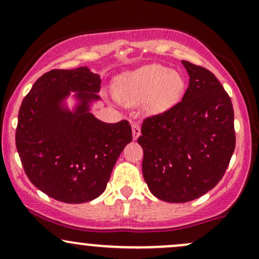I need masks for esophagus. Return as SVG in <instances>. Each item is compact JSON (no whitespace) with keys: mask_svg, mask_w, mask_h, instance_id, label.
<instances>
[{"mask_svg":"<svg viewBox=\"0 0 259 259\" xmlns=\"http://www.w3.org/2000/svg\"><path fill=\"white\" fill-rule=\"evenodd\" d=\"M132 129H133V139L138 140L139 136L141 135V127H140L139 124L134 123L132 125Z\"/></svg>","mask_w":259,"mask_h":259,"instance_id":"1","label":"esophagus"}]
</instances>
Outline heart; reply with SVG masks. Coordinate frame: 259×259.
Returning a JSON list of instances; mask_svg holds the SVG:
<instances>
[{
	"instance_id": "b5f03b06",
	"label": "heart",
	"mask_w": 259,
	"mask_h": 259,
	"mask_svg": "<svg viewBox=\"0 0 259 259\" xmlns=\"http://www.w3.org/2000/svg\"><path fill=\"white\" fill-rule=\"evenodd\" d=\"M185 78L177 71L159 64L146 65L117 77L114 96L126 106L143 102L147 114H160L180 102L185 92Z\"/></svg>"
}]
</instances>
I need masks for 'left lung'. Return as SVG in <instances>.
Returning a JSON list of instances; mask_svg holds the SVG:
<instances>
[{
	"instance_id": "1",
	"label": "left lung",
	"mask_w": 259,
	"mask_h": 259,
	"mask_svg": "<svg viewBox=\"0 0 259 259\" xmlns=\"http://www.w3.org/2000/svg\"><path fill=\"white\" fill-rule=\"evenodd\" d=\"M189 85L182 101L148 117L138 139L142 174L154 197L187 202L222 179L235 148L232 100L212 72L182 60Z\"/></svg>"
}]
</instances>
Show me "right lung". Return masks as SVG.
<instances>
[{"label": "right lung", "mask_w": 259, "mask_h": 259, "mask_svg": "<svg viewBox=\"0 0 259 259\" xmlns=\"http://www.w3.org/2000/svg\"><path fill=\"white\" fill-rule=\"evenodd\" d=\"M100 88V76L87 66L52 70L21 102L15 133L21 164L32 185L55 200L82 204L102 194L133 140L127 120L105 123L90 112ZM71 92L77 100L72 111L64 102Z\"/></svg>", "instance_id": "1"}]
</instances>
